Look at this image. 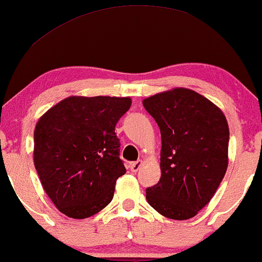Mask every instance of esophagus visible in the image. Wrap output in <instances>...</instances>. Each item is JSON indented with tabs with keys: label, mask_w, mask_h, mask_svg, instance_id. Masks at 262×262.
<instances>
[{
	"label": "esophagus",
	"mask_w": 262,
	"mask_h": 262,
	"mask_svg": "<svg viewBox=\"0 0 262 262\" xmlns=\"http://www.w3.org/2000/svg\"><path fill=\"white\" fill-rule=\"evenodd\" d=\"M142 164H143V162H142V161H137V162L131 163V164H130V169H131V171H134V173H136V171L138 170V169H140L141 167H142Z\"/></svg>",
	"instance_id": "esophagus-1"
}]
</instances>
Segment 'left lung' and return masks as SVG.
<instances>
[{
  "label": "left lung",
  "instance_id": "8db88e82",
  "mask_svg": "<svg viewBox=\"0 0 262 262\" xmlns=\"http://www.w3.org/2000/svg\"><path fill=\"white\" fill-rule=\"evenodd\" d=\"M162 136L158 184L147 202L162 216L184 221L205 207L228 167L229 127L211 100L187 88L162 92L143 101Z\"/></svg>",
  "mask_w": 262,
  "mask_h": 262
}]
</instances>
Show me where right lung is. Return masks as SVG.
<instances>
[{
  "mask_svg": "<svg viewBox=\"0 0 262 262\" xmlns=\"http://www.w3.org/2000/svg\"><path fill=\"white\" fill-rule=\"evenodd\" d=\"M130 106L128 97L72 95L38 120L34 165L61 213L83 220L110 204L126 173L115 126Z\"/></svg>",
  "mask_w": 262,
  "mask_h": 262,
  "instance_id": "add662e5",
  "label": "right lung"
}]
</instances>
